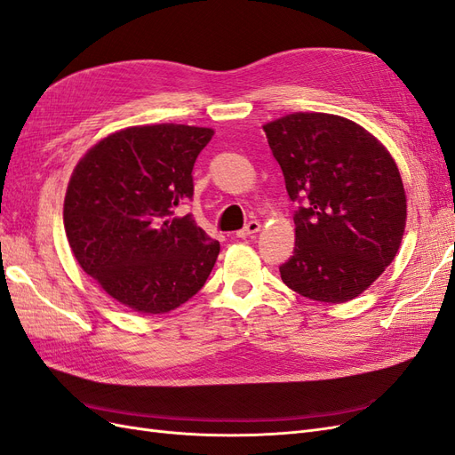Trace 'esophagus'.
Instances as JSON below:
<instances>
[{"instance_id":"1","label":"esophagus","mask_w":455,"mask_h":455,"mask_svg":"<svg viewBox=\"0 0 455 455\" xmlns=\"http://www.w3.org/2000/svg\"><path fill=\"white\" fill-rule=\"evenodd\" d=\"M259 229H261V224H259V222H256V220H251V222L246 224L241 231H237L235 235H237V237H241V239H244V237H252L254 233H258Z\"/></svg>"}]
</instances>
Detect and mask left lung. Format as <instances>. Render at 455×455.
I'll return each instance as SVG.
<instances>
[{"label":"left lung","instance_id":"left-lung-1","mask_svg":"<svg viewBox=\"0 0 455 455\" xmlns=\"http://www.w3.org/2000/svg\"><path fill=\"white\" fill-rule=\"evenodd\" d=\"M286 191L301 201L296 246L279 267L299 296L343 304L395 259L406 228V194L391 154L359 123L296 112L264 125Z\"/></svg>","mask_w":455,"mask_h":455}]
</instances>
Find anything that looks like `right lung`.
<instances>
[{
	"label": "right lung",
	"mask_w": 455,
	"mask_h": 455,
	"mask_svg": "<svg viewBox=\"0 0 455 455\" xmlns=\"http://www.w3.org/2000/svg\"><path fill=\"white\" fill-rule=\"evenodd\" d=\"M209 127L136 125L116 131L81 157L64 197V229L87 275L121 306L169 313L196 296L216 264L220 243L191 216L194 164Z\"/></svg>",
	"instance_id": "add662e5"
}]
</instances>
